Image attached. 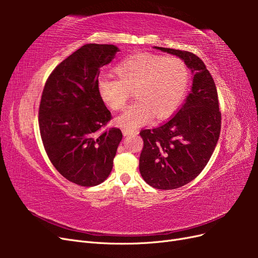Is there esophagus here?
<instances>
[{
    "mask_svg": "<svg viewBox=\"0 0 258 258\" xmlns=\"http://www.w3.org/2000/svg\"><path fill=\"white\" fill-rule=\"evenodd\" d=\"M122 135L126 137V136H131V135H138V131L136 130H131V129H127V128H123L122 130Z\"/></svg>",
    "mask_w": 258,
    "mask_h": 258,
    "instance_id": "34e87169",
    "label": "esophagus"
}]
</instances>
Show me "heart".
<instances>
[{
	"label": "heart",
	"instance_id": "1",
	"mask_svg": "<svg viewBox=\"0 0 258 258\" xmlns=\"http://www.w3.org/2000/svg\"><path fill=\"white\" fill-rule=\"evenodd\" d=\"M114 73L117 80L100 79L99 95L108 108L119 111L134 91L137 100L115 120L131 130L151 122L154 116L165 119L172 115L181 105L189 82L188 68L181 58L150 52L124 58Z\"/></svg>",
	"mask_w": 258,
	"mask_h": 258
}]
</instances>
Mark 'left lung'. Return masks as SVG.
Segmentation results:
<instances>
[{
	"instance_id": "obj_1",
	"label": "left lung",
	"mask_w": 258,
	"mask_h": 258,
	"mask_svg": "<svg viewBox=\"0 0 258 258\" xmlns=\"http://www.w3.org/2000/svg\"><path fill=\"white\" fill-rule=\"evenodd\" d=\"M181 58L194 74L185 103L167 122L141 130L139 169L157 189H175L196 178L212 156L221 132L216 86L204 61L189 51L157 47Z\"/></svg>"
}]
</instances>
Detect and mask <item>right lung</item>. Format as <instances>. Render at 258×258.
I'll list each match as a JSON object with an SVG mask.
<instances>
[{
  "label": "right lung",
  "instance_id": "1",
  "mask_svg": "<svg viewBox=\"0 0 258 258\" xmlns=\"http://www.w3.org/2000/svg\"><path fill=\"white\" fill-rule=\"evenodd\" d=\"M119 51L115 45L86 44L61 62L46 81L38 110L45 151L70 182L90 187L104 182L122 134L99 130L111 120L98 90L100 68Z\"/></svg>",
  "mask_w": 258,
  "mask_h": 258
}]
</instances>
